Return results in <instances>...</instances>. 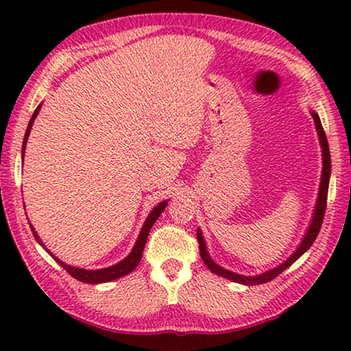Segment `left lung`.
I'll use <instances>...</instances> for the list:
<instances>
[{"label": "left lung", "instance_id": "1", "mask_svg": "<svg viewBox=\"0 0 351 351\" xmlns=\"http://www.w3.org/2000/svg\"><path fill=\"white\" fill-rule=\"evenodd\" d=\"M310 113H311V117H313L315 128H316V132H318V138H319L321 153H323V171H321L319 191H318V199H316V206H315V210H313V217H311V220H310V225H308V228H306V233L304 234V238H302L300 244L297 246L295 251L292 252L291 256L287 257L285 262L280 263L278 267L271 268V270L263 271V273H261V275L246 276V275H239V273L230 271V270H227V268L217 265V263L213 261V257L209 256L208 246H206V241H204V237H203V233H201V228H198V230H196V239H198V243H199L201 258H203L206 267H208L213 273H215V275L227 278V280H230V281L239 282V285H246V286L263 285V282H268V281H271L273 278H276L278 275H280V273L285 271L286 268H289L292 263H294L299 257L304 256V254L311 247V244L315 243V239L319 233L321 223H323L324 210H326V201H328V190H329V179H330V153H329L328 138H326L323 124H321V119L318 117V113L313 112V110H311Z\"/></svg>", "mask_w": 351, "mask_h": 351}]
</instances>
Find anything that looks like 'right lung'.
<instances>
[{
	"mask_svg": "<svg viewBox=\"0 0 351 351\" xmlns=\"http://www.w3.org/2000/svg\"><path fill=\"white\" fill-rule=\"evenodd\" d=\"M40 108H41V104L38 105V108L35 110V113L32 114V119L30 123H28V128H27V132H25V137H23V143H22V156L25 155V147H27V141H28V136H30V131H32V126L33 123H35V118L38 117V113H40ZM167 206V199L166 201H161L160 204H156L155 208L150 214H148V217L145 219V222H143V227L141 230V233H138L137 237V241L134 244L132 251L129 252V256L126 258H123L121 262L114 263L112 267H107V268H100V270H84V268H78V267H73V265H69V263L62 262L59 257H56L54 254H52L49 249L45 246V243L41 241V238L38 237L36 230L32 227L30 223V228L33 232V237L38 243L41 244L43 249H46V252H49V256L54 258V261L59 263V265L64 267V270H66L70 273L71 276L76 278L78 281H83V282H90V285H99V282H108V281H113V280H118V278H121L124 275H129L134 268L138 265V262H141L142 258V252H143V247H145V243H147V238H148V233H150V230L153 227V223L156 222V219L160 217L162 210L166 209Z\"/></svg>",
	"mask_w": 351,
	"mask_h": 351,
	"instance_id": "right-lung-1",
	"label": "right lung"
}]
</instances>
